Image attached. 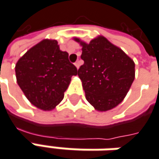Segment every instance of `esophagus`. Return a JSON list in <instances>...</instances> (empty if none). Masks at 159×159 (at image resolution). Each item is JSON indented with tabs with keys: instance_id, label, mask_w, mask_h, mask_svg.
<instances>
[{
	"instance_id": "obj_1",
	"label": "esophagus",
	"mask_w": 159,
	"mask_h": 159,
	"mask_svg": "<svg viewBox=\"0 0 159 159\" xmlns=\"http://www.w3.org/2000/svg\"><path fill=\"white\" fill-rule=\"evenodd\" d=\"M75 66L76 67V69H79V67H80V61H77L75 63Z\"/></svg>"
}]
</instances>
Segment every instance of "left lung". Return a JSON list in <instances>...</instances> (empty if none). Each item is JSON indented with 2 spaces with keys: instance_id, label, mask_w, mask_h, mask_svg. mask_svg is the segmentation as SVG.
I'll list each match as a JSON object with an SVG mask.
<instances>
[{
  "instance_id": "1",
  "label": "left lung",
  "mask_w": 159,
  "mask_h": 159,
  "mask_svg": "<svg viewBox=\"0 0 159 159\" xmlns=\"http://www.w3.org/2000/svg\"><path fill=\"white\" fill-rule=\"evenodd\" d=\"M84 65L77 75L87 101L95 110L106 112L121 103L134 79V62L120 47L103 36L88 44L78 38Z\"/></svg>"
}]
</instances>
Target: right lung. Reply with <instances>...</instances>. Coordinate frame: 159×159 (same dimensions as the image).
<instances>
[{
	"label": "right lung",
	"mask_w": 159,
	"mask_h": 159,
	"mask_svg": "<svg viewBox=\"0 0 159 159\" xmlns=\"http://www.w3.org/2000/svg\"><path fill=\"white\" fill-rule=\"evenodd\" d=\"M16 82L28 100L44 111L54 109L63 99L77 69L57 40L43 39L30 48L16 64Z\"/></svg>",
	"instance_id": "1"
}]
</instances>
